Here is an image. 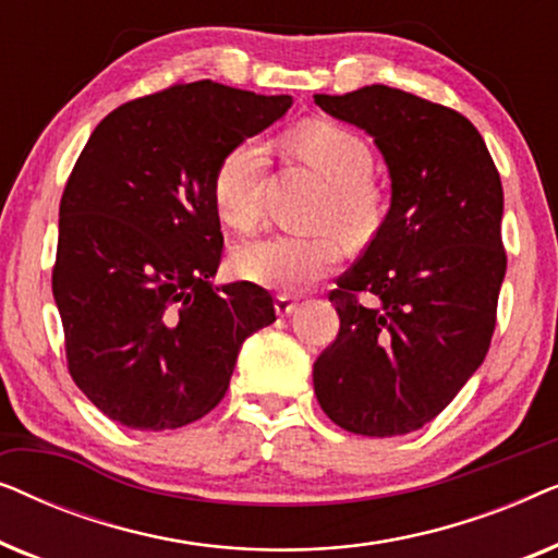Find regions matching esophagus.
<instances>
[{"mask_svg":"<svg viewBox=\"0 0 558 558\" xmlns=\"http://www.w3.org/2000/svg\"><path fill=\"white\" fill-rule=\"evenodd\" d=\"M274 307H277V315H279V317L292 315L294 307H296V296H292V294H279V296H277V304H274Z\"/></svg>","mask_w":558,"mask_h":558,"instance_id":"34e87169","label":"esophagus"}]
</instances>
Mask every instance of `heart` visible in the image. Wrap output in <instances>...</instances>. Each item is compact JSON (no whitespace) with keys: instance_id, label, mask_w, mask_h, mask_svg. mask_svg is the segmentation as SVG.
Here are the masks:
<instances>
[{"instance_id":"heart-1","label":"heart","mask_w":558,"mask_h":558,"mask_svg":"<svg viewBox=\"0 0 558 558\" xmlns=\"http://www.w3.org/2000/svg\"><path fill=\"white\" fill-rule=\"evenodd\" d=\"M292 157L312 167L327 182L319 220L348 235L371 231L378 216V195L371 185L373 155L368 142L335 121H307L284 136ZM262 147L239 142L218 159L210 193L218 216L233 228H251L258 218ZM340 262V246L330 233H271L243 243L235 254L241 277L264 287L302 289L325 277Z\"/></svg>"}]
</instances>
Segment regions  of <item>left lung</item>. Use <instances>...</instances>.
<instances>
[{
    "label": "left lung",
    "mask_w": 558,
    "mask_h": 558,
    "mask_svg": "<svg viewBox=\"0 0 558 558\" xmlns=\"http://www.w3.org/2000/svg\"><path fill=\"white\" fill-rule=\"evenodd\" d=\"M315 104L368 132L391 178L384 223L330 292L340 332L315 361V393L342 429L401 437L441 414L490 348L508 264L500 174L441 104L388 86Z\"/></svg>",
    "instance_id": "1"
}]
</instances>
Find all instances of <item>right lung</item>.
I'll list each match as a JSON object with an SVG mask.
<instances>
[{"label":"right lung","mask_w":558,"mask_h":558,"mask_svg":"<svg viewBox=\"0 0 558 558\" xmlns=\"http://www.w3.org/2000/svg\"><path fill=\"white\" fill-rule=\"evenodd\" d=\"M292 96L178 83L94 129L60 201L52 266L75 386L113 422L167 432L213 411L243 340L277 319L251 281L213 287L223 233L210 182Z\"/></svg>","instance_id":"right-lung-1"}]
</instances>
